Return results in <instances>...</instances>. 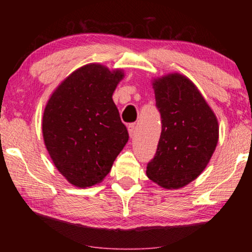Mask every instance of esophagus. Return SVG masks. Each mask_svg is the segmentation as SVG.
<instances>
[{
    "instance_id": "1",
    "label": "esophagus",
    "mask_w": 252,
    "mask_h": 252,
    "mask_svg": "<svg viewBox=\"0 0 252 252\" xmlns=\"http://www.w3.org/2000/svg\"><path fill=\"white\" fill-rule=\"evenodd\" d=\"M128 134L130 137H133L134 135H135V125H134V124H130V125H128Z\"/></svg>"
}]
</instances>
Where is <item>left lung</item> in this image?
<instances>
[{
  "label": "left lung",
  "mask_w": 252,
  "mask_h": 252,
  "mask_svg": "<svg viewBox=\"0 0 252 252\" xmlns=\"http://www.w3.org/2000/svg\"><path fill=\"white\" fill-rule=\"evenodd\" d=\"M153 88L161 133L147 175L165 189H179L194 181L209 164L219 139L218 119L185 75L154 79Z\"/></svg>",
  "instance_id": "left-lung-1"
}]
</instances>
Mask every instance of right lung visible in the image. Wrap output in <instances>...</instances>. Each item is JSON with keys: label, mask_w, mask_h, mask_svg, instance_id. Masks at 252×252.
Returning <instances> with one entry per match:
<instances>
[{"label": "right lung", "mask_w": 252, "mask_h": 252, "mask_svg": "<svg viewBox=\"0 0 252 252\" xmlns=\"http://www.w3.org/2000/svg\"><path fill=\"white\" fill-rule=\"evenodd\" d=\"M125 74L91 63L64 79L48 99L42 135L58 172L79 188L103 181L128 141L112 99Z\"/></svg>", "instance_id": "obj_1"}]
</instances>
